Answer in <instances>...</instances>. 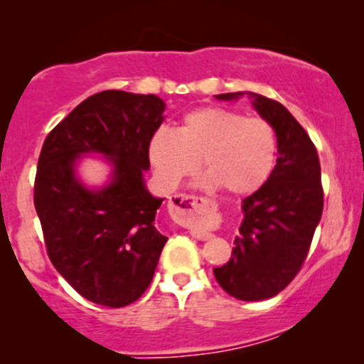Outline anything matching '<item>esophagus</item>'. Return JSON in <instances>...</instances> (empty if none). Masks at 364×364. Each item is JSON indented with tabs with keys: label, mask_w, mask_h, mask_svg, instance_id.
<instances>
[{
	"label": "esophagus",
	"mask_w": 364,
	"mask_h": 364,
	"mask_svg": "<svg viewBox=\"0 0 364 364\" xmlns=\"http://www.w3.org/2000/svg\"><path fill=\"white\" fill-rule=\"evenodd\" d=\"M207 203H208L207 198H203V196L174 195L173 198H171L169 207H173L179 217L186 219V217L193 215L196 207H203V205H207ZM191 236H193L195 240H202V241L210 237V235H207V232H191Z\"/></svg>",
	"instance_id": "34e87169"
}]
</instances>
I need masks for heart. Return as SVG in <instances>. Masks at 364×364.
Instances as JSON below:
<instances>
[{"mask_svg":"<svg viewBox=\"0 0 364 364\" xmlns=\"http://www.w3.org/2000/svg\"><path fill=\"white\" fill-rule=\"evenodd\" d=\"M149 159L166 186L193 176L200 162L203 185L229 195H250L265 185L277 159V133L270 121L228 107H202L183 118L178 132L157 129Z\"/></svg>","mask_w":364,"mask_h":364,"instance_id":"1","label":"heart"}]
</instances>
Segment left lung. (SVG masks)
I'll return each instance as SVG.
<instances>
[{
    "label": "left lung",
    "instance_id": "obj_1",
    "mask_svg": "<svg viewBox=\"0 0 364 364\" xmlns=\"http://www.w3.org/2000/svg\"><path fill=\"white\" fill-rule=\"evenodd\" d=\"M236 94L215 95L220 101ZM277 133V164L265 185L243 200V223L231 258L214 269L219 286L241 301L274 298L301 270L323 210L316 147L281 102L250 94Z\"/></svg>",
    "mask_w": 364,
    "mask_h": 364
}]
</instances>
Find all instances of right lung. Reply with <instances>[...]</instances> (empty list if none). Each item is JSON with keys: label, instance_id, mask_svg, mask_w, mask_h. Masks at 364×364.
I'll return each instance as SVG.
<instances>
[{"label": "right lung", "instance_id": "add662e5", "mask_svg": "<svg viewBox=\"0 0 364 364\" xmlns=\"http://www.w3.org/2000/svg\"><path fill=\"white\" fill-rule=\"evenodd\" d=\"M166 104L157 95L104 90L90 95L46 136L34 205L54 269L95 304H132L152 282L168 237L156 228L162 200L147 191L149 141ZM101 153L115 168L109 186L89 191L74 161Z\"/></svg>", "mask_w": 364, "mask_h": 364}]
</instances>
